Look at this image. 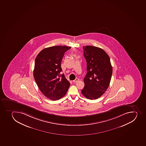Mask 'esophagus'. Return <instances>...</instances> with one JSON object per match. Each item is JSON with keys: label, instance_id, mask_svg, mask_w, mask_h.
Returning a JSON list of instances; mask_svg holds the SVG:
<instances>
[{"label": "esophagus", "instance_id": "esophagus-1", "mask_svg": "<svg viewBox=\"0 0 146 146\" xmlns=\"http://www.w3.org/2000/svg\"><path fill=\"white\" fill-rule=\"evenodd\" d=\"M79 80V79H78V78H76L74 80H73V82H74V83H76V82H78Z\"/></svg>", "mask_w": 146, "mask_h": 146}]
</instances>
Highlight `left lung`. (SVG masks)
Instances as JSON below:
<instances>
[{
  "instance_id": "obj_1",
  "label": "left lung",
  "mask_w": 146,
  "mask_h": 146,
  "mask_svg": "<svg viewBox=\"0 0 146 146\" xmlns=\"http://www.w3.org/2000/svg\"><path fill=\"white\" fill-rule=\"evenodd\" d=\"M87 73L84 79L85 86L81 92L86 98L95 100L107 90L113 68L110 57L104 50L95 46H83Z\"/></svg>"
}]
</instances>
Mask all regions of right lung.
Returning a JSON list of instances; mask_svg holds the SVG:
<instances>
[{"label":"right lung","mask_w":146,"mask_h":146,"mask_svg":"<svg viewBox=\"0 0 146 146\" xmlns=\"http://www.w3.org/2000/svg\"><path fill=\"white\" fill-rule=\"evenodd\" d=\"M71 47L54 46L43 49L35 60L33 76L40 92L50 100H58L65 95L70 83L62 71L64 53Z\"/></svg>","instance_id":"obj_1"}]
</instances>
